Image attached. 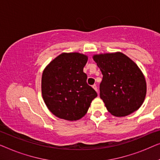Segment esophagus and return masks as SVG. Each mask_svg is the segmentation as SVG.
I'll use <instances>...</instances> for the list:
<instances>
[{"label": "esophagus", "instance_id": "esophagus-1", "mask_svg": "<svg viewBox=\"0 0 160 160\" xmlns=\"http://www.w3.org/2000/svg\"><path fill=\"white\" fill-rule=\"evenodd\" d=\"M92 87H93V88L94 90H95V91H96V92H97V93H98V90L97 85H93V86H92Z\"/></svg>", "mask_w": 160, "mask_h": 160}]
</instances>
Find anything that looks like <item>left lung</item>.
Segmentation results:
<instances>
[{
  "label": "left lung",
  "mask_w": 160,
  "mask_h": 160,
  "mask_svg": "<svg viewBox=\"0 0 160 160\" xmlns=\"http://www.w3.org/2000/svg\"><path fill=\"white\" fill-rule=\"evenodd\" d=\"M103 75L100 98L108 111L125 117L138 110L144 102L147 82L133 61L120 52L93 57Z\"/></svg>",
  "instance_id": "obj_1"
}]
</instances>
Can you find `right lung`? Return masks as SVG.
<instances>
[{"label": "right lung", "instance_id": "right-lung-1", "mask_svg": "<svg viewBox=\"0 0 160 160\" xmlns=\"http://www.w3.org/2000/svg\"><path fill=\"white\" fill-rule=\"evenodd\" d=\"M86 55L62 53L49 63L42 75V98L51 113L66 120H80L97 93L88 85L83 68Z\"/></svg>", "mask_w": 160, "mask_h": 160}]
</instances>
